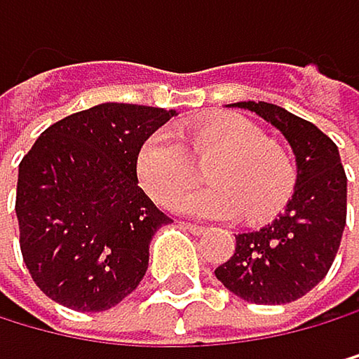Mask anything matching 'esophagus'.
Listing matches in <instances>:
<instances>
[{"label":"esophagus","instance_id":"obj_1","mask_svg":"<svg viewBox=\"0 0 359 359\" xmlns=\"http://www.w3.org/2000/svg\"><path fill=\"white\" fill-rule=\"evenodd\" d=\"M184 226H187L189 231L198 233V236H200V233H204V231H209V229H207V226H204V224H195V222H184Z\"/></svg>","mask_w":359,"mask_h":359}]
</instances>
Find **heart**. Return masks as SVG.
Segmentation results:
<instances>
[{"label":"heart","instance_id":"obj_1","mask_svg":"<svg viewBox=\"0 0 359 359\" xmlns=\"http://www.w3.org/2000/svg\"><path fill=\"white\" fill-rule=\"evenodd\" d=\"M196 158L216 159L205 171L209 187L179 192L192 179ZM137 175L150 198L180 213L202 218L256 220L276 211L292 191L294 164L283 148L270 144V137L254 121L226 114L202 123L189 135V150L182 141L159 130L144 141L137 155Z\"/></svg>","mask_w":359,"mask_h":359}]
</instances>
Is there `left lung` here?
Masks as SVG:
<instances>
[{
    "label": "left lung",
    "instance_id": "8db88e82",
    "mask_svg": "<svg viewBox=\"0 0 359 359\" xmlns=\"http://www.w3.org/2000/svg\"><path fill=\"white\" fill-rule=\"evenodd\" d=\"M281 133L297 161V182L285 209L256 231L236 236V252L215 267V278L252 304H290L310 292L330 270L346 224V172L339 150L317 126L287 109L245 101Z\"/></svg>",
    "mask_w": 359,
    "mask_h": 359
}]
</instances>
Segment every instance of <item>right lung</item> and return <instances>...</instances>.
Returning a JSON list of instances; mask_svg holds the SVG:
<instances>
[{"instance_id": "obj_1", "label": "right lung", "mask_w": 359, "mask_h": 359, "mask_svg": "<svg viewBox=\"0 0 359 359\" xmlns=\"http://www.w3.org/2000/svg\"><path fill=\"white\" fill-rule=\"evenodd\" d=\"M175 109L101 103L46 128L20 161L15 213L35 285L78 313L137 290L148 247L170 222L141 191L137 155Z\"/></svg>"}]
</instances>
